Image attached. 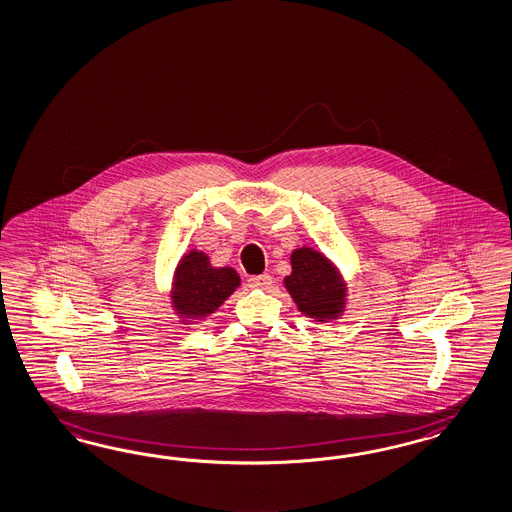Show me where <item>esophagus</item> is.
Masks as SVG:
<instances>
[{
    "instance_id": "1",
    "label": "esophagus",
    "mask_w": 512,
    "mask_h": 512,
    "mask_svg": "<svg viewBox=\"0 0 512 512\" xmlns=\"http://www.w3.org/2000/svg\"><path fill=\"white\" fill-rule=\"evenodd\" d=\"M271 284H273V278H271V275H267V273L249 278V286L250 288H254V290H265V288H269Z\"/></svg>"
}]
</instances>
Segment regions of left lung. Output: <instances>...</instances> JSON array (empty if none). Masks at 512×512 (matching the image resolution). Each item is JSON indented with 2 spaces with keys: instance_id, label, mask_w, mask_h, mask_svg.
<instances>
[{
  "instance_id": "left-lung-1",
  "label": "left lung",
  "mask_w": 512,
  "mask_h": 512,
  "mask_svg": "<svg viewBox=\"0 0 512 512\" xmlns=\"http://www.w3.org/2000/svg\"><path fill=\"white\" fill-rule=\"evenodd\" d=\"M292 273L284 288L297 310L314 322L338 320L348 305V284L335 263L312 247H299L290 256Z\"/></svg>"
}]
</instances>
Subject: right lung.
I'll use <instances>...</instances> for the list:
<instances>
[{
  "mask_svg": "<svg viewBox=\"0 0 512 512\" xmlns=\"http://www.w3.org/2000/svg\"><path fill=\"white\" fill-rule=\"evenodd\" d=\"M241 286L234 267H215L204 250L185 252L176 265L170 305L181 323L202 322Z\"/></svg>",
  "mask_w": 512,
  "mask_h": 512,
  "instance_id": "add662e5",
  "label": "right lung"
}]
</instances>
